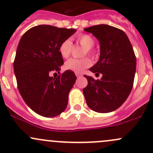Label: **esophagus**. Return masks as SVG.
<instances>
[{
	"label": "esophagus",
	"instance_id": "esophagus-1",
	"mask_svg": "<svg viewBox=\"0 0 153 153\" xmlns=\"http://www.w3.org/2000/svg\"><path fill=\"white\" fill-rule=\"evenodd\" d=\"M75 75H76L77 78H81V77H83V74L80 73H75Z\"/></svg>",
	"mask_w": 153,
	"mask_h": 153
}]
</instances>
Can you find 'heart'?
Wrapping results in <instances>:
<instances>
[{
	"label": "heart",
	"instance_id": "heart-1",
	"mask_svg": "<svg viewBox=\"0 0 153 153\" xmlns=\"http://www.w3.org/2000/svg\"><path fill=\"white\" fill-rule=\"evenodd\" d=\"M77 41L80 43V46L85 48V53L93 56L94 53L91 48L94 46L95 41L91 36L88 35H82L77 38ZM72 50V42L70 40H65L60 44L59 48V52L62 58H68L70 55ZM91 65V61L88 58H83L80 59H70L65 64V69L67 70L74 72V73H80L88 68Z\"/></svg>",
	"mask_w": 153,
	"mask_h": 153
}]
</instances>
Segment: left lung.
Here are the masks:
<instances>
[{
    "label": "left lung",
    "instance_id": "left-lung-1",
    "mask_svg": "<svg viewBox=\"0 0 153 153\" xmlns=\"http://www.w3.org/2000/svg\"><path fill=\"white\" fill-rule=\"evenodd\" d=\"M100 44V59L90 71L102 75L100 80L84 75L88 85L83 89L87 105L94 111L107 113L125 102L133 88L136 73L135 54L123 31L107 25L85 28Z\"/></svg>",
    "mask_w": 153,
    "mask_h": 153
}]
</instances>
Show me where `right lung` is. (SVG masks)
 Wrapping results in <instances>:
<instances>
[{
	"label": "right lung",
	"mask_w": 153,
	"mask_h": 153,
	"mask_svg": "<svg viewBox=\"0 0 153 153\" xmlns=\"http://www.w3.org/2000/svg\"><path fill=\"white\" fill-rule=\"evenodd\" d=\"M76 32L41 25L30 28L20 39L14 70L22 97L31 110L43 117H55L66 109L68 96L77 78L66 70L58 77L64 64L59 52L60 44Z\"/></svg>",
	"instance_id": "obj_1"
}]
</instances>
